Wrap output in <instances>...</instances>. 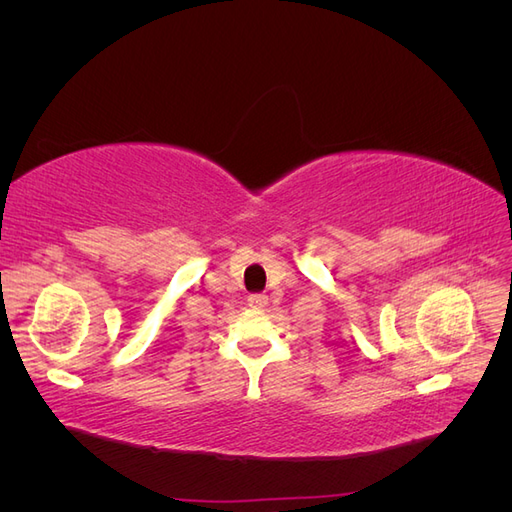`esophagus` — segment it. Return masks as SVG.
Here are the masks:
<instances>
[{
  "instance_id": "1",
  "label": "esophagus",
  "mask_w": 512,
  "mask_h": 512,
  "mask_svg": "<svg viewBox=\"0 0 512 512\" xmlns=\"http://www.w3.org/2000/svg\"><path fill=\"white\" fill-rule=\"evenodd\" d=\"M267 303H269L267 294L254 292V294H250V297H247V305H250L252 309H265V307H267Z\"/></svg>"
}]
</instances>
